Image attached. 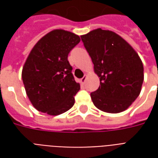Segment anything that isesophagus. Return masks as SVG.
I'll use <instances>...</instances> for the list:
<instances>
[{"mask_svg": "<svg viewBox=\"0 0 158 158\" xmlns=\"http://www.w3.org/2000/svg\"><path fill=\"white\" fill-rule=\"evenodd\" d=\"M86 79H87V76L85 75V76H84V77H83L82 79H80V83H81V84H83V85H84V84H85V83Z\"/></svg>", "mask_w": 158, "mask_h": 158, "instance_id": "esophagus-1", "label": "esophagus"}]
</instances>
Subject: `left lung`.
<instances>
[{
    "instance_id": "8db88e82",
    "label": "left lung",
    "mask_w": 158,
    "mask_h": 158,
    "mask_svg": "<svg viewBox=\"0 0 158 158\" xmlns=\"http://www.w3.org/2000/svg\"><path fill=\"white\" fill-rule=\"evenodd\" d=\"M80 37L100 78L99 88L90 94L94 105L108 113L128 109L139 96L144 80L138 53L111 30L96 29Z\"/></svg>"
}]
</instances>
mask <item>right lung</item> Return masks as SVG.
Returning a JSON list of instances; mask_svg holds the SVG:
<instances>
[{
	"mask_svg": "<svg viewBox=\"0 0 158 158\" xmlns=\"http://www.w3.org/2000/svg\"><path fill=\"white\" fill-rule=\"evenodd\" d=\"M79 41L73 33L54 29L43 36L28 56L23 82L30 102L39 112L56 116L73 106L80 85L74 80L68 56Z\"/></svg>",
	"mask_w": 158,
	"mask_h": 158,
	"instance_id": "right-lung-1",
	"label": "right lung"
}]
</instances>
